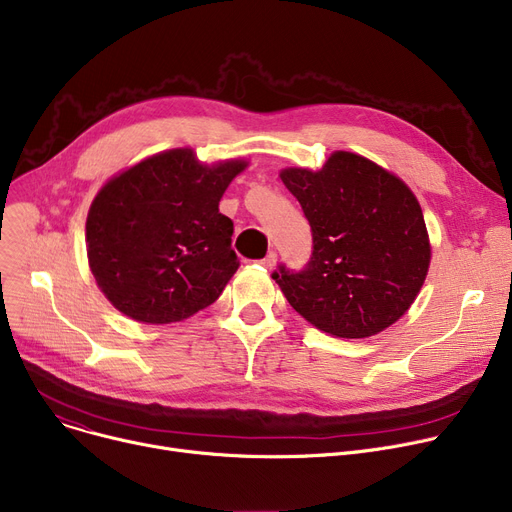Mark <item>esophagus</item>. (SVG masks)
I'll return each instance as SVG.
<instances>
[{
    "label": "esophagus",
    "mask_w": 512,
    "mask_h": 512,
    "mask_svg": "<svg viewBox=\"0 0 512 512\" xmlns=\"http://www.w3.org/2000/svg\"><path fill=\"white\" fill-rule=\"evenodd\" d=\"M276 261H278V255H276L274 251H269V253H267V255H265V257H263V259H261L259 263H261L263 267L271 269V267H274V265H276Z\"/></svg>",
    "instance_id": "1"
}]
</instances>
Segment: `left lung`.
I'll list each match as a JSON object with an SVG mask.
<instances>
[{"label":"left lung","instance_id":"left-lung-1","mask_svg":"<svg viewBox=\"0 0 512 512\" xmlns=\"http://www.w3.org/2000/svg\"><path fill=\"white\" fill-rule=\"evenodd\" d=\"M311 224V259L271 274L292 309L337 337H368L393 325L416 300L430 243L414 193L385 168L335 152L319 173L282 170Z\"/></svg>","mask_w":512,"mask_h":512}]
</instances>
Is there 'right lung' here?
Instances as JSON below:
<instances>
[{"mask_svg": "<svg viewBox=\"0 0 512 512\" xmlns=\"http://www.w3.org/2000/svg\"><path fill=\"white\" fill-rule=\"evenodd\" d=\"M247 164L203 166L193 150L156 154L98 191L86 220L88 263L123 315L175 323L210 306L238 257L218 203Z\"/></svg>", "mask_w": 512, "mask_h": 512, "instance_id": "add662e5", "label": "right lung"}]
</instances>
